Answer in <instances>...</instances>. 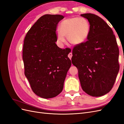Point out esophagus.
Returning <instances> with one entry per match:
<instances>
[{
	"label": "esophagus",
	"mask_w": 124,
	"mask_h": 124,
	"mask_svg": "<svg viewBox=\"0 0 124 124\" xmlns=\"http://www.w3.org/2000/svg\"><path fill=\"white\" fill-rule=\"evenodd\" d=\"M72 53H70L69 54H68V57L71 59V58H72Z\"/></svg>",
	"instance_id": "obj_1"
}]
</instances>
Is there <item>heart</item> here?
<instances>
[{
	"instance_id": "heart-1",
	"label": "heart",
	"mask_w": 124,
	"mask_h": 124,
	"mask_svg": "<svg viewBox=\"0 0 124 124\" xmlns=\"http://www.w3.org/2000/svg\"><path fill=\"white\" fill-rule=\"evenodd\" d=\"M59 30L57 38L60 42H64V37H67L69 43L77 45L84 42L88 38L90 25L84 17H71L62 21Z\"/></svg>"
}]
</instances>
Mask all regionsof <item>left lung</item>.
Returning a JSON list of instances; mask_svg holds the SVG:
<instances>
[{"label":"left lung","mask_w":124,"mask_h":124,"mask_svg":"<svg viewBox=\"0 0 124 124\" xmlns=\"http://www.w3.org/2000/svg\"><path fill=\"white\" fill-rule=\"evenodd\" d=\"M81 16L88 20L90 31L87 41L73 47L72 63L82 89L90 96H102L111 91L118 73L119 49L113 31L103 19L92 13Z\"/></svg>","instance_id":"1"}]
</instances>
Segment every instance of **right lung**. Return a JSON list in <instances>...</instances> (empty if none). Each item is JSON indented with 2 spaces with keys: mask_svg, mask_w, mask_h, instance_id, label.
I'll list each match as a JSON object with an SVG mask.
<instances>
[{
  "mask_svg": "<svg viewBox=\"0 0 124 124\" xmlns=\"http://www.w3.org/2000/svg\"><path fill=\"white\" fill-rule=\"evenodd\" d=\"M64 18L61 15L46 14L29 30L24 41L23 60L25 75L35 94L53 98L61 93L71 65L69 48L56 44V27Z\"/></svg>",
  "mask_w": 124,
  "mask_h": 124,
  "instance_id": "obj_1",
  "label": "right lung"
}]
</instances>
